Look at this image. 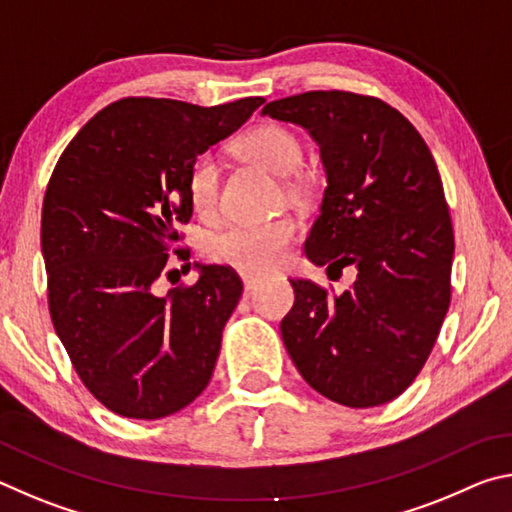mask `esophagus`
Returning a JSON list of instances; mask_svg holds the SVG:
<instances>
[{
	"label": "esophagus",
	"instance_id": "esophagus-1",
	"mask_svg": "<svg viewBox=\"0 0 512 512\" xmlns=\"http://www.w3.org/2000/svg\"><path fill=\"white\" fill-rule=\"evenodd\" d=\"M241 280H244V289L250 293V291H255L259 284H262V277H257V275H250V273H244L241 275Z\"/></svg>",
	"mask_w": 512,
	"mask_h": 512
}]
</instances>
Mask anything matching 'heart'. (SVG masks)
I'll use <instances>...</instances> for the list:
<instances>
[{"mask_svg": "<svg viewBox=\"0 0 512 512\" xmlns=\"http://www.w3.org/2000/svg\"><path fill=\"white\" fill-rule=\"evenodd\" d=\"M239 153L253 160L259 167L289 176L284 192L296 201L309 198L314 192V178L298 171L302 162L300 137L287 126L262 124L239 137ZM221 173L219 162L212 153H203L192 162L187 176V192L194 210L210 216L219 205ZM298 235V223L291 216H277L266 221H241L216 232L207 241V253L214 262L241 268L248 273H264L273 268L287 253V248Z\"/></svg>", "mask_w": 512, "mask_h": 512, "instance_id": "1", "label": "heart"}]
</instances>
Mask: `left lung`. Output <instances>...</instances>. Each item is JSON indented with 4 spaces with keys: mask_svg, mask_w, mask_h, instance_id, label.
Segmentation results:
<instances>
[{
    "mask_svg": "<svg viewBox=\"0 0 512 512\" xmlns=\"http://www.w3.org/2000/svg\"><path fill=\"white\" fill-rule=\"evenodd\" d=\"M262 115L307 128L327 187L305 241L316 266H352L348 291L291 280L282 341L307 384L368 409L418 377L452 298L454 230L429 146L381 99L316 90L266 103Z\"/></svg>",
    "mask_w": 512,
    "mask_h": 512,
    "instance_id": "left-lung-1",
    "label": "left lung"
}]
</instances>
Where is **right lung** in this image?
<instances>
[{
  "mask_svg": "<svg viewBox=\"0 0 512 512\" xmlns=\"http://www.w3.org/2000/svg\"><path fill=\"white\" fill-rule=\"evenodd\" d=\"M262 103L121 99L76 133L51 173L40 230L51 323L85 388L112 413L167 418L210 384L244 291L239 275L194 264L196 284L167 296L155 282L171 280L169 248L192 219L189 167Z\"/></svg>",
  "mask_w": 512,
  "mask_h": 512,
  "instance_id": "obj_1",
  "label": "right lung"
}]
</instances>
